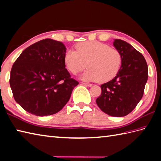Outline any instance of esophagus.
Instances as JSON below:
<instances>
[{"label": "esophagus", "instance_id": "1", "mask_svg": "<svg viewBox=\"0 0 161 161\" xmlns=\"http://www.w3.org/2000/svg\"><path fill=\"white\" fill-rule=\"evenodd\" d=\"M83 84L85 86H87V87H92V84L91 83H83Z\"/></svg>", "mask_w": 161, "mask_h": 161}]
</instances>
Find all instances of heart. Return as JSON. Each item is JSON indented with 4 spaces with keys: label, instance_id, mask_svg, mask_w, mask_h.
Here are the masks:
<instances>
[{
    "label": "heart",
    "instance_id": "1",
    "mask_svg": "<svg viewBox=\"0 0 161 161\" xmlns=\"http://www.w3.org/2000/svg\"><path fill=\"white\" fill-rule=\"evenodd\" d=\"M76 50H68L64 61L69 71L76 74L89 69L80 78L88 81L106 83L118 73L121 64V56L117 50L99 42L92 41L79 43Z\"/></svg>",
    "mask_w": 161,
    "mask_h": 161
}]
</instances>
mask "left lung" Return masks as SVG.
<instances>
[{
    "label": "left lung",
    "mask_w": 161,
    "mask_h": 161,
    "mask_svg": "<svg viewBox=\"0 0 161 161\" xmlns=\"http://www.w3.org/2000/svg\"><path fill=\"white\" fill-rule=\"evenodd\" d=\"M121 56V65L111 80L100 86L102 93L96 103L102 111L113 117L129 114L142 98L147 78V65L142 53L126 42H113Z\"/></svg>",
    "instance_id": "obj_1"
}]
</instances>
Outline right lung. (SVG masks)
I'll use <instances>...</instances> for the list:
<instances>
[{
  "instance_id": "add662e5",
  "label": "right lung",
  "mask_w": 161,
  "mask_h": 161,
  "mask_svg": "<svg viewBox=\"0 0 161 161\" xmlns=\"http://www.w3.org/2000/svg\"><path fill=\"white\" fill-rule=\"evenodd\" d=\"M61 42L45 39L26 48L15 61L10 87L15 102L37 116L57 113L69 101L78 82L70 77Z\"/></svg>"
}]
</instances>
